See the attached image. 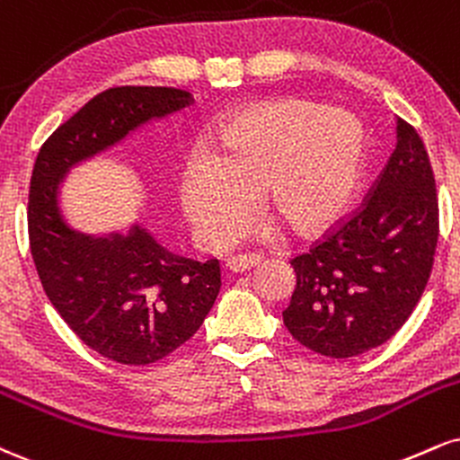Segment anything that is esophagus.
Segmentation results:
<instances>
[{
    "label": "esophagus",
    "mask_w": 460,
    "mask_h": 460,
    "mask_svg": "<svg viewBox=\"0 0 460 460\" xmlns=\"http://www.w3.org/2000/svg\"><path fill=\"white\" fill-rule=\"evenodd\" d=\"M261 259L254 257V254H237V257H229L225 261V268L229 270L231 274H242V272H248V270H252L254 265H259Z\"/></svg>",
    "instance_id": "obj_1"
}]
</instances>
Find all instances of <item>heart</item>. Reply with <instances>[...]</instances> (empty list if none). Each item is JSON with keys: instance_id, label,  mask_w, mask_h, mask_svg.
<instances>
[{"instance_id": "obj_1", "label": "heart", "mask_w": 460, "mask_h": 460, "mask_svg": "<svg viewBox=\"0 0 460 460\" xmlns=\"http://www.w3.org/2000/svg\"><path fill=\"white\" fill-rule=\"evenodd\" d=\"M367 156V130L349 111L304 98L257 102L220 126L212 154L186 160L180 206L208 248L235 235L257 195L291 231L311 235L353 206Z\"/></svg>"}]
</instances>
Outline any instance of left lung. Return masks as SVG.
I'll list each match as a JSON object with an SVG mask.
<instances>
[{
    "label": "left lung",
    "instance_id": "obj_1",
    "mask_svg": "<svg viewBox=\"0 0 460 460\" xmlns=\"http://www.w3.org/2000/svg\"><path fill=\"white\" fill-rule=\"evenodd\" d=\"M439 208L429 154L396 118V149L364 208L291 261L297 285L283 311L297 342L353 358L390 341L413 313L433 268Z\"/></svg>",
    "mask_w": 460,
    "mask_h": 460
}]
</instances>
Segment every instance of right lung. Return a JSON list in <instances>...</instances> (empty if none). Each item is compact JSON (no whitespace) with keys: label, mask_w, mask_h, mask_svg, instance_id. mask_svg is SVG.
I'll list each match as a JSON object with an SVG mask.
<instances>
[{"label":"right lung","mask_w":460,"mask_h":460,"mask_svg":"<svg viewBox=\"0 0 460 460\" xmlns=\"http://www.w3.org/2000/svg\"><path fill=\"white\" fill-rule=\"evenodd\" d=\"M173 87H111L49 137L30 184L27 226L44 293L90 349L141 367L201 328L220 291V265L164 248L143 220L87 234L62 208L66 177L135 132L190 107Z\"/></svg>","instance_id":"obj_1"}]
</instances>
